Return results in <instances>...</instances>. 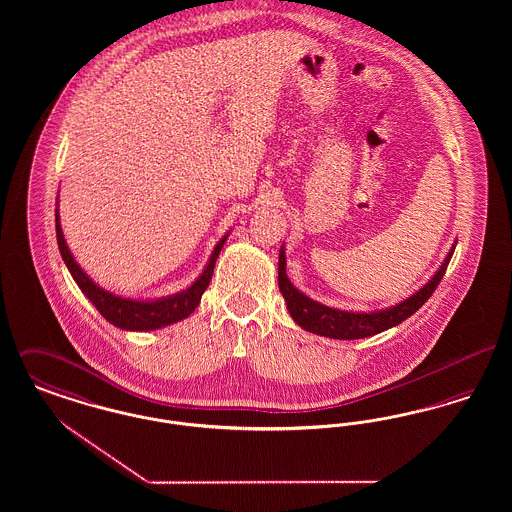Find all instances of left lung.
<instances>
[{"label":"left lung","mask_w":512,"mask_h":512,"mask_svg":"<svg viewBox=\"0 0 512 512\" xmlns=\"http://www.w3.org/2000/svg\"><path fill=\"white\" fill-rule=\"evenodd\" d=\"M455 245L449 249L438 272L418 292L393 307L372 311V313H351V311L332 309L328 305H322L315 299L307 297L305 293L299 292L286 274L284 247L280 249V259H278V286L286 299L290 315L303 330L324 336V338H332V340H361V338L380 334L388 328L401 324L405 318L414 315L428 301V297L438 288V284L447 270V265L455 251Z\"/></svg>","instance_id":"left-lung-1"}]
</instances>
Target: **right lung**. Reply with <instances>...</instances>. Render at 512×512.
I'll list each match as a JSON object with an SVG mask.
<instances>
[{"label": "right lung", "mask_w": 512, "mask_h": 512, "mask_svg": "<svg viewBox=\"0 0 512 512\" xmlns=\"http://www.w3.org/2000/svg\"><path fill=\"white\" fill-rule=\"evenodd\" d=\"M55 234H57V245H59L61 257L69 268L74 282L78 284V288L94 303V307L98 309L105 320H109L113 326H117L121 330H130V332L157 330V328H165L169 324H174L182 318L190 317L194 313L195 307L199 305L201 295L211 282L220 249L228 238V234H226L219 244L215 245L207 267L188 290H182V292L167 295L161 299L144 301V299L121 297V295H115V293L99 288L98 284L80 268V265L74 261L73 253L69 251V245L65 242L59 211H55Z\"/></svg>", "instance_id": "right-lung-1"}]
</instances>
